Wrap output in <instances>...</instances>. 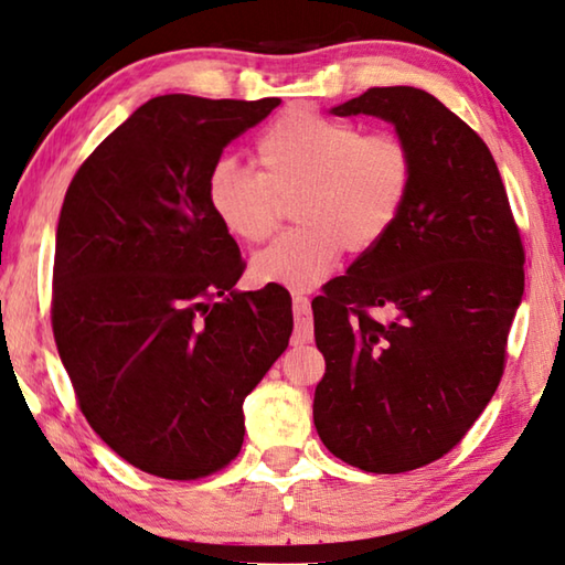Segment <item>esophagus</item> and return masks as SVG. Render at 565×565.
Segmentation results:
<instances>
[{"mask_svg": "<svg viewBox=\"0 0 565 565\" xmlns=\"http://www.w3.org/2000/svg\"><path fill=\"white\" fill-rule=\"evenodd\" d=\"M292 316H295V340L308 343V340H312V335H316V328H312L310 300L305 298L302 292H292Z\"/></svg>", "mask_w": 565, "mask_h": 565, "instance_id": "esophagus-1", "label": "esophagus"}]
</instances>
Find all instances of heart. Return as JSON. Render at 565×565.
I'll return each instance as SVG.
<instances>
[{"label": "heart", "mask_w": 565, "mask_h": 565, "mask_svg": "<svg viewBox=\"0 0 565 565\" xmlns=\"http://www.w3.org/2000/svg\"><path fill=\"white\" fill-rule=\"evenodd\" d=\"M260 172L220 160L207 174V207L230 235L257 245L292 200L300 227L255 255L263 285L302 292L326 280L343 249L365 255L391 235L408 205L415 160L405 140L292 109L275 119L255 145Z\"/></svg>", "instance_id": "b5f03b06"}]
</instances>
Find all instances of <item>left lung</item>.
Here are the masks:
<instances>
[{
    "mask_svg": "<svg viewBox=\"0 0 565 565\" xmlns=\"http://www.w3.org/2000/svg\"><path fill=\"white\" fill-rule=\"evenodd\" d=\"M330 113L393 122L415 180L391 235L312 300L326 358L312 418L348 466L405 473L456 448L491 403L525 253L491 150L443 102L370 87Z\"/></svg>",
    "mask_w": 565,
    "mask_h": 565,
    "instance_id": "obj_1",
    "label": "left lung"
}]
</instances>
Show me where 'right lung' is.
<instances>
[{"label": "right lung", "instance_id": "add662e5", "mask_svg": "<svg viewBox=\"0 0 565 565\" xmlns=\"http://www.w3.org/2000/svg\"><path fill=\"white\" fill-rule=\"evenodd\" d=\"M277 105L154 97L64 195L54 343L92 430L145 473L198 480L235 460L245 395L288 348V290H233L245 263L205 198L222 150Z\"/></svg>", "mask_w": 565, "mask_h": 565}]
</instances>
